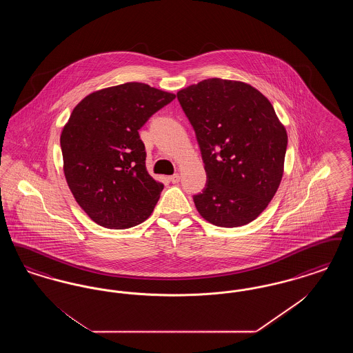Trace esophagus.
Masks as SVG:
<instances>
[{"instance_id":"esophagus-1","label":"esophagus","mask_w":353,"mask_h":353,"mask_svg":"<svg viewBox=\"0 0 353 353\" xmlns=\"http://www.w3.org/2000/svg\"><path fill=\"white\" fill-rule=\"evenodd\" d=\"M169 180H170V183L177 184V183L180 181V174H179V173H174V174H172V176L169 177Z\"/></svg>"}]
</instances>
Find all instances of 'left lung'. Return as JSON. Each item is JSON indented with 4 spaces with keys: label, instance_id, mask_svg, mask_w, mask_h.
Returning a JSON list of instances; mask_svg holds the SVG:
<instances>
[{
    "label": "left lung",
    "instance_id": "8db88e82",
    "mask_svg": "<svg viewBox=\"0 0 353 353\" xmlns=\"http://www.w3.org/2000/svg\"><path fill=\"white\" fill-rule=\"evenodd\" d=\"M200 145L206 185L193 196L203 219L221 228L256 219L283 176L287 132L272 104L243 82L205 79L177 92Z\"/></svg>",
    "mask_w": 353,
    "mask_h": 353
}]
</instances>
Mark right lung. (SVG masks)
Segmentation results:
<instances>
[{"mask_svg":"<svg viewBox=\"0 0 353 353\" xmlns=\"http://www.w3.org/2000/svg\"><path fill=\"white\" fill-rule=\"evenodd\" d=\"M176 98L145 83L114 85L85 97L61 134L68 188L87 216L108 229H128L151 216L161 183L145 168L139 130Z\"/></svg>","mask_w":353,"mask_h":353,"instance_id":"right-lung-1","label":"right lung"}]
</instances>
